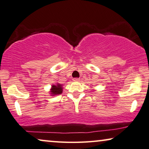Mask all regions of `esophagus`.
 <instances>
[{
    "label": "esophagus",
    "mask_w": 149,
    "mask_h": 149,
    "mask_svg": "<svg viewBox=\"0 0 149 149\" xmlns=\"http://www.w3.org/2000/svg\"><path fill=\"white\" fill-rule=\"evenodd\" d=\"M73 81H79V79L77 78V77H76V78L73 79Z\"/></svg>",
    "instance_id": "obj_1"
}]
</instances>
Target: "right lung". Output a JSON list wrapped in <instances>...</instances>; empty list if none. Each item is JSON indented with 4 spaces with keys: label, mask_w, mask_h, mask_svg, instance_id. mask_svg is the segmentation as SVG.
<instances>
[{
    "label": "right lung",
    "mask_w": 149,
    "mask_h": 149,
    "mask_svg": "<svg viewBox=\"0 0 149 149\" xmlns=\"http://www.w3.org/2000/svg\"><path fill=\"white\" fill-rule=\"evenodd\" d=\"M62 92H63L62 85L59 84H57V85H53L52 86L50 94H52V96H56V95L61 94Z\"/></svg>",
    "instance_id": "obj_1"
}]
</instances>
